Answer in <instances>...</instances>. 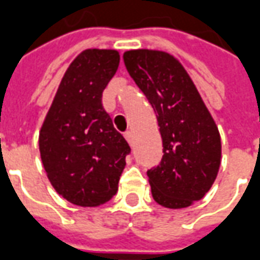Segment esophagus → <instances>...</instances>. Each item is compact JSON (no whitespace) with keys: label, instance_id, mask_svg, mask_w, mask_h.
<instances>
[{"label":"esophagus","instance_id":"34e87169","mask_svg":"<svg viewBox=\"0 0 260 260\" xmlns=\"http://www.w3.org/2000/svg\"><path fill=\"white\" fill-rule=\"evenodd\" d=\"M124 137H126L127 143H128V144H130V145H133L134 136H133V133H132V132H126V133H124Z\"/></svg>","mask_w":260,"mask_h":260}]
</instances>
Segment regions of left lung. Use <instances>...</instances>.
I'll list each match as a JSON object with an SVG mask.
<instances>
[{
    "label": "left lung",
    "instance_id": "1",
    "mask_svg": "<svg viewBox=\"0 0 260 260\" xmlns=\"http://www.w3.org/2000/svg\"><path fill=\"white\" fill-rule=\"evenodd\" d=\"M130 77L156 113L164 155L148 169L151 193L167 209H185L203 199L221 162V139L198 88L178 58L159 50L123 54Z\"/></svg>",
    "mask_w": 260,
    "mask_h": 260
}]
</instances>
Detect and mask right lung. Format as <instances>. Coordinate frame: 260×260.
Listing matches in <instances>:
<instances>
[{"label":"right lung","mask_w":260,"mask_h":260,"mask_svg":"<svg viewBox=\"0 0 260 260\" xmlns=\"http://www.w3.org/2000/svg\"><path fill=\"white\" fill-rule=\"evenodd\" d=\"M117 50L86 49L70 64L39 133L47 178L70 203L96 207L117 192L130 147L102 106Z\"/></svg>","instance_id":"obj_1"}]
</instances>
